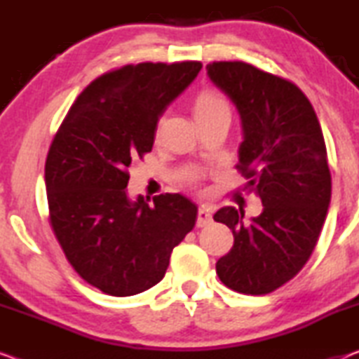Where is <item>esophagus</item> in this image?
Listing matches in <instances>:
<instances>
[{"label": "esophagus", "mask_w": 359, "mask_h": 359, "mask_svg": "<svg viewBox=\"0 0 359 359\" xmlns=\"http://www.w3.org/2000/svg\"><path fill=\"white\" fill-rule=\"evenodd\" d=\"M212 222V214H210V209L201 208L198 210V227H205Z\"/></svg>", "instance_id": "obj_1"}]
</instances>
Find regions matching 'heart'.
Here are the masks:
<instances>
[{
	"label": "heart",
	"mask_w": 359,
	"mask_h": 359,
	"mask_svg": "<svg viewBox=\"0 0 359 359\" xmlns=\"http://www.w3.org/2000/svg\"><path fill=\"white\" fill-rule=\"evenodd\" d=\"M215 111H229L227 100L215 91H205L203 95H199L198 101H196L194 114H209V112Z\"/></svg>",
	"instance_id": "obj_1"
}]
</instances>
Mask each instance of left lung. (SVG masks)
<instances>
[{
  "mask_svg": "<svg viewBox=\"0 0 359 359\" xmlns=\"http://www.w3.org/2000/svg\"><path fill=\"white\" fill-rule=\"evenodd\" d=\"M205 70L237 107L243 134L237 170L263 204L250 222L235 208L214 214L233 233L215 269L227 287L262 296L296 276L316 248L332 198L325 140L294 83L245 62H214Z\"/></svg>",
  "mask_w": 359,
  "mask_h": 359,
  "instance_id": "1",
  "label": "left lung"
}]
</instances>
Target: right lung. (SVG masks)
I'll list each match as a JSON object with an SVG mask.
<instances>
[{"label":"right lung","instance_id":"obj_1","mask_svg":"<svg viewBox=\"0 0 359 359\" xmlns=\"http://www.w3.org/2000/svg\"><path fill=\"white\" fill-rule=\"evenodd\" d=\"M201 68L145 62L104 73L76 97L48 150L53 233L73 269L109 296L160 283L173 248L194 227L198 208L184 196L130 201L127 168L151 151L161 114Z\"/></svg>","mask_w":359,"mask_h":359}]
</instances>
